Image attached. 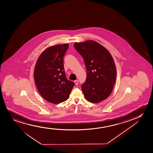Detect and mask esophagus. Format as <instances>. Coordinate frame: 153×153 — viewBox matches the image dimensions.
<instances>
[{
	"mask_svg": "<svg viewBox=\"0 0 153 153\" xmlns=\"http://www.w3.org/2000/svg\"><path fill=\"white\" fill-rule=\"evenodd\" d=\"M74 82L75 83L76 85H77L78 84V80H76L74 81Z\"/></svg>",
	"mask_w": 153,
	"mask_h": 153,
	"instance_id": "1",
	"label": "esophagus"
}]
</instances>
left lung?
Returning a JSON list of instances; mask_svg holds the SVG:
<instances>
[{
  "instance_id": "1",
  "label": "left lung",
  "mask_w": 153,
  "mask_h": 153,
  "mask_svg": "<svg viewBox=\"0 0 153 153\" xmlns=\"http://www.w3.org/2000/svg\"><path fill=\"white\" fill-rule=\"evenodd\" d=\"M74 46L82 56L87 71L82 85L85 97L92 103L103 101L111 94L116 81L113 58L105 47L93 40L76 42Z\"/></svg>"
}]
</instances>
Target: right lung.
Segmentation results:
<instances>
[{"label":"right lung","mask_w":153,"mask_h":153,"mask_svg":"<svg viewBox=\"0 0 153 153\" xmlns=\"http://www.w3.org/2000/svg\"><path fill=\"white\" fill-rule=\"evenodd\" d=\"M68 44L51 46L42 52L36 62L34 77L40 95L54 104L65 101L69 97L75 83L66 77L63 57Z\"/></svg>","instance_id":"right-lung-1"}]
</instances>
